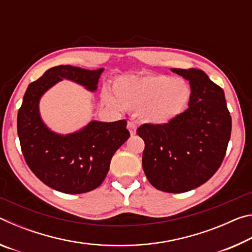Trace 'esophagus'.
<instances>
[{"instance_id": "esophagus-1", "label": "esophagus", "mask_w": 252, "mask_h": 252, "mask_svg": "<svg viewBox=\"0 0 252 252\" xmlns=\"http://www.w3.org/2000/svg\"><path fill=\"white\" fill-rule=\"evenodd\" d=\"M127 129H129L131 135H134L135 132H136V126H135V123L132 122V121L127 122Z\"/></svg>"}]
</instances>
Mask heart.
<instances>
[{"instance_id":"1","label":"heart","mask_w":252,"mask_h":252,"mask_svg":"<svg viewBox=\"0 0 252 252\" xmlns=\"http://www.w3.org/2000/svg\"><path fill=\"white\" fill-rule=\"evenodd\" d=\"M118 101L104 93V100L114 108L120 104L138 112L143 122L153 126H165L180 118L189 108L192 90L182 79L163 74L126 76L114 83Z\"/></svg>"}]
</instances>
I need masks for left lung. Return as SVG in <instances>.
<instances>
[{
  "label": "left lung",
  "instance_id": "obj_1",
  "mask_svg": "<svg viewBox=\"0 0 252 252\" xmlns=\"http://www.w3.org/2000/svg\"><path fill=\"white\" fill-rule=\"evenodd\" d=\"M189 81V108L165 126L142 125L143 171L158 190L187 192L207 182L220 168L231 135L224 92L199 69H171Z\"/></svg>",
  "mask_w": 252,
  "mask_h": 252
}]
</instances>
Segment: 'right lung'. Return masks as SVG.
Returning <instances> with one entry per match:
<instances>
[{
    "label": "right lung",
    "mask_w": 252,
    "mask_h": 252,
    "mask_svg": "<svg viewBox=\"0 0 252 252\" xmlns=\"http://www.w3.org/2000/svg\"><path fill=\"white\" fill-rule=\"evenodd\" d=\"M103 69L72 65L51 67L25 91L18 113V134L25 162L44 183L60 192L78 194L94 190L106 177L111 159L130 136L126 121H91L70 134H58L42 121L41 96L63 79L95 91Z\"/></svg>",
    "instance_id": "1"
}]
</instances>
